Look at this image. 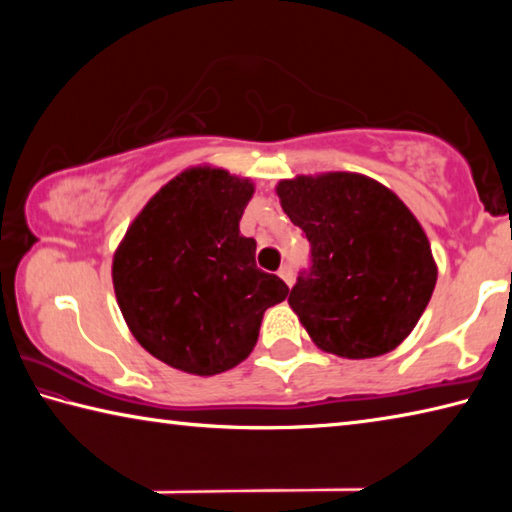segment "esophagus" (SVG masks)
<instances>
[{
	"label": "esophagus",
	"mask_w": 512,
	"mask_h": 512,
	"mask_svg": "<svg viewBox=\"0 0 512 512\" xmlns=\"http://www.w3.org/2000/svg\"><path fill=\"white\" fill-rule=\"evenodd\" d=\"M277 275H280V277H282V280H284V282H287V284H289V287H291V284H293V268H291L289 264H284V266L280 268V271H277Z\"/></svg>",
	"instance_id": "obj_1"
}]
</instances>
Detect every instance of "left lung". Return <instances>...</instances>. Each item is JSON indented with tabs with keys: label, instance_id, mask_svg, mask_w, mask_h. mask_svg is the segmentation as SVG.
I'll list each match as a JSON object with an SVG mask.
<instances>
[{
	"label": "left lung",
	"instance_id": "1",
	"mask_svg": "<svg viewBox=\"0 0 512 512\" xmlns=\"http://www.w3.org/2000/svg\"><path fill=\"white\" fill-rule=\"evenodd\" d=\"M282 210L311 244L289 305L320 350L370 359L395 350L427 309L438 268L422 225L361 173L280 180Z\"/></svg>",
	"mask_w": 512,
	"mask_h": 512
}]
</instances>
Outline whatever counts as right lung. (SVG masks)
<instances>
[{
  "label": "right lung",
  "mask_w": 512,
  "mask_h": 512,
  "mask_svg": "<svg viewBox=\"0 0 512 512\" xmlns=\"http://www.w3.org/2000/svg\"><path fill=\"white\" fill-rule=\"evenodd\" d=\"M248 178L194 167L169 180L126 230L112 284L137 343L189 375H219L253 352L264 311L289 296L239 232Z\"/></svg>",
  "instance_id": "1"
}]
</instances>
